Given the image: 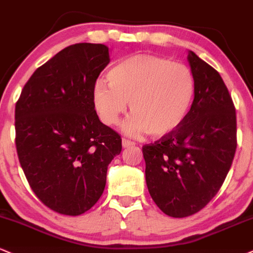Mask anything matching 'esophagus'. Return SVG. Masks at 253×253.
I'll list each match as a JSON object with an SVG mask.
<instances>
[{"label":"esophagus","mask_w":253,"mask_h":253,"mask_svg":"<svg viewBox=\"0 0 253 253\" xmlns=\"http://www.w3.org/2000/svg\"><path fill=\"white\" fill-rule=\"evenodd\" d=\"M122 145H123V148H127V147H131V145H135V143L131 141H129V139L123 138L122 139Z\"/></svg>","instance_id":"1"}]
</instances>
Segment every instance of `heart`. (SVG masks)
Instances as JSON below:
<instances>
[{
  "instance_id": "b5f03b06",
  "label": "heart",
  "mask_w": 253,
  "mask_h": 253,
  "mask_svg": "<svg viewBox=\"0 0 253 253\" xmlns=\"http://www.w3.org/2000/svg\"><path fill=\"white\" fill-rule=\"evenodd\" d=\"M109 83L97 80L92 104L106 126H116L129 106L132 114L123 131L132 137L150 132L165 136L179 127L195 96V78L182 62L151 54L130 56L108 73Z\"/></svg>"
}]
</instances>
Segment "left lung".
Listing matches in <instances>:
<instances>
[{"label":"left lung","mask_w":253,"mask_h":253,"mask_svg":"<svg viewBox=\"0 0 253 253\" xmlns=\"http://www.w3.org/2000/svg\"><path fill=\"white\" fill-rule=\"evenodd\" d=\"M195 96L179 127L142 148L154 203L173 218L203 210L218 193L237 148V120L224 80L192 50L187 56Z\"/></svg>","instance_id":"obj_1"}]
</instances>
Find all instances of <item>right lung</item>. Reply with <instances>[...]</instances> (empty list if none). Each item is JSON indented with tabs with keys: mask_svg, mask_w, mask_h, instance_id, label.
I'll return each instance as SVG.
<instances>
[{
	"mask_svg": "<svg viewBox=\"0 0 253 253\" xmlns=\"http://www.w3.org/2000/svg\"><path fill=\"white\" fill-rule=\"evenodd\" d=\"M109 62L105 44H71L33 73L15 106L23 173L35 195L60 214H83L99 200L108 166L121 154V136L92 104V87Z\"/></svg>",
	"mask_w": 253,
	"mask_h": 253,
	"instance_id": "obj_1",
	"label": "right lung"
}]
</instances>
